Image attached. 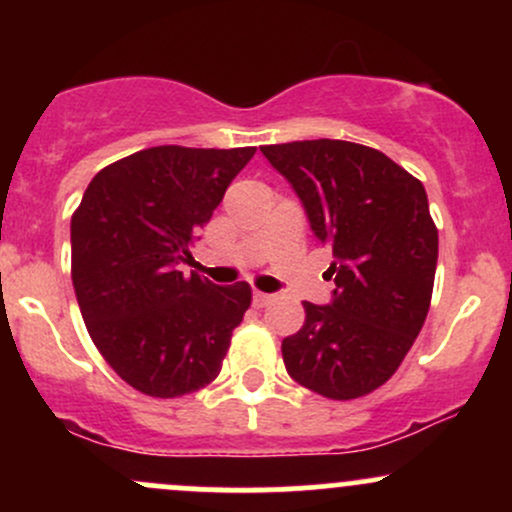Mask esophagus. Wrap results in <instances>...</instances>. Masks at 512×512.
<instances>
[{
	"label": "esophagus",
	"mask_w": 512,
	"mask_h": 512,
	"mask_svg": "<svg viewBox=\"0 0 512 512\" xmlns=\"http://www.w3.org/2000/svg\"><path fill=\"white\" fill-rule=\"evenodd\" d=\"M272 293H262V291H255V296H252V303H255V308H264V305L272 303Z\"/></svg>",
	"instance_id": "1"
}]
</instances>
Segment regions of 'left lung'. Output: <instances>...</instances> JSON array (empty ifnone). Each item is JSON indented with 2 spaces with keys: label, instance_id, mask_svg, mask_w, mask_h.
<instances>
[{
  "label": "left lung",
  "instance_id": "obj_1",
  "mask_svg": "<svg viewBox=\"0 0 512 512\" xmlns=\"http://www.w3.org/2000/svg\"><path fill=\"white\" fill-rule=\"evenodd\" d=\"M330 245L327 305L303 303L305 322L281 342L298 385L356 399L392 378L428 315L438 231L424 185L383 151L342 139L260 146Z\"/></svg>",
  "mask_w": 512,
  "mask_h": 512
}]
</instances>
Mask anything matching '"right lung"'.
<instances>
[{
    "instance_id": "right-lung-1",
    "label": "right lung",
    "mask_w": 512,
    "mask_h": 512,
    "mask_svg": "<svg viewBox=\"0 0 512 512\" xmlns=\"http://www.w3.org/2000/svg\"><path fill=\"white\" fill-rule=\"evenodd\" d=\"M255 146H154L103 168L72 216V281L105 361L149 397L197 392L219 375L250 308L245 281L182 276L192 245Z\"/></svg>"
}]
</instances>
